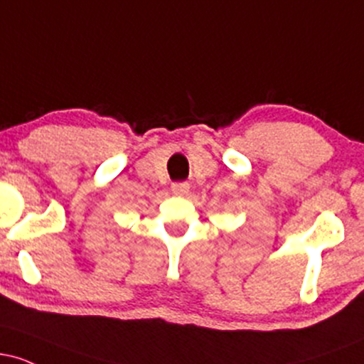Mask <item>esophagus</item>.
<instances>
[{
    "label": "esophagus",
    "instance_id": "1",
    "mask_svg": "<svg viewBox=\"0 0 364 364\" xmlns=\"http://www.w3.org/2000/svg\"><path fill=\"white\" fill-rule=\"evenodd\" d=\"M171 190H173L174 195L183 196V195L188 193V190H190V185H188L186 181H178V183H173V185H171Z\"/></svg>",
    "mask_w": 364,
    "mask_h": 364
}]
</instances>
